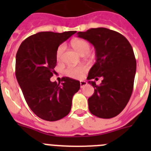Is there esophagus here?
Instances as JSON below:
<instances>
[{"label": "esophagus", "mask_w": 151, "mask_h": 151, "mask_svg": "<svg viewBox=\"0 0 151 151\" xmlns=\"http://www.w3.org/2000/svg\"><path fill=\"white\" fill-rule=\"evenodd\" d=\"M86 85H87V82L86 81H80V86H81V88H83Z\"/></svg>", "instance_id": "obj_1"}]
</instances>
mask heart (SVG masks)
Segmentation results:
<instances>
[{"mask_svg": "<svg viewBox=\"0 0 151 151\" xmlns=\"http://www.w3.org/2000/svg\"><path fill=\"white\" fill-rule=\"evenodd\" d=\"M72 45L74 49L81 55H85L90 51L91 45L88 41L85 39H76L72 41ZM66 49V45L61 44L58 46L56 50V59L57 61H61L63 59V52ZM87 70V68L85 66H79L76 67L69 66L64 70V74L68 77L73 78H81L84 76Z\"/></svg>", "mask_w": 151, "mask_h": 151, "instance_id": "1", "label": "heart"}]
</instances>
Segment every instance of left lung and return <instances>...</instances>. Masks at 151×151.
<instances>
[{"label": "left lung", "mask_w": 151, "mask_h": 151, "mask_svg": "<svg viewBox=\"0 0 151 151\" xmlns=\"http://www.w3.org/2000/svg\"><path fill=\"white\" fill-rule=\"evenodd\" d=\"M78 37L88 41L96 50V63L88 73V83L94 87L88 108L99 118L116 116L127 105L134 87L136 60L126 38L106 28L78 32ZM103 80L99 86L91 79Z\"/></svg>", "instance_id": "8db88e82"}]
</instances>
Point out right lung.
<instances>
[{
    "instance_id": "1",
    "label": "right lung",
    "mask_w": 151,
    "mask_h": 151,
    "mask_svg": "<svg viewBox=\"0 0 151 151\" xmlns=\"http://www.w3.org/2000/svg\"><path fill=\"white\" fill-rule=\"evenodd\" d=\"M76 31L42 32L28 37L16 55V77L33 113L44 120L57 121L69 114L79 81L63 77L61 85L50 82L57 65L56 50Z\"/></svg>"
}]
</instances>
